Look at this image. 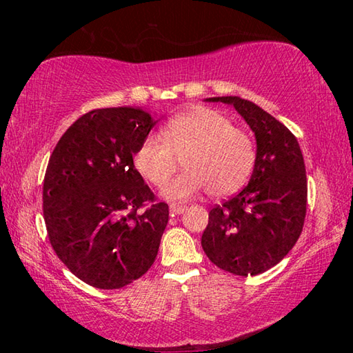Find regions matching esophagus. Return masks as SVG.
Returning <instances> with one entry per match:
<instances>
[{
  "label": "esophagus",
  "instance_id": "34e87169",
  "mask_svg": "<svg viewBox=\"0 0 353 353\" xmlns=\"http://www.w3.org/2000/svg\"><path fill=\"white\" fill-rule=\"evenodd\" d=\"M187 210V205H182V204H171L170 205V212L172 214H181Z\"/></svg>",
  "mask_w": 353,
  "mask_h": 353
}]
</instances>
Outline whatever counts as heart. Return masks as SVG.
Masks as SVG:
<instances>
[{"mask_svg": "<svg viewBox=\"0 0 353 353\" xmlns=\"http://www.w3.org/2000/svg\"><path fill=\"white\" fill-rule=\"evenodd\" d=\"M183 160L185 172L163 190L170 201H187L202 190L214 198L232 194L248 182L255 166L254 140L212 109L190 110L166 123L162 137L149 135L134 155L135 168L163 187Z\"/></svg>", "mask_w": 353, "mask_h": 353, "instance_id": "heart-1", "label": "heart"}]
</instances>
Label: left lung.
<instances>
[{
    "label": "left lung",
    "mask_w": 353,
    "mask_h": 353,
    "mask_svg": "<svg viewBox=\"0 0 353 353\" xmlns=\"http://www.w3.org/2000/svg\"><path fill=\"white\" fill-rule=\"evenodd\" d=\"M235 107L252 129L256 159L248 187L208 213L202 249L221 270L259 276L294 246L307 213V172L297 139L279 119L240 97L208 98Z\"/></svg>",
    "instance_id": "obj_1"
}]
</instances>
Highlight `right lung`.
<instances>
[{
    "mask_svg": "<svg viewBox=\"0 0 353 353\" xmlns=\"http://www.w3.org/2000/svg\"><path fill=\"white\" fill-rule=\"evenodd\" d=\"M155 123L134 107L92 110L71 124L50 157L48 238L63 265L94 288L132 283L157 256L168 204L155 202L134 166L137 148Z\"/></svg>",
    "mask_w": 353,
    "mask_h": 353,
    "instance_id": "1",
    "label": "right lung"
}]
</instances>
